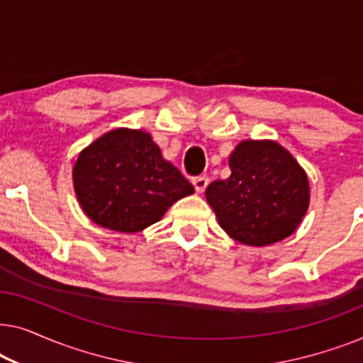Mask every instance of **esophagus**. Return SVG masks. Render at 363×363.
Here are the masks:
<instances>
[{
	"instance_id": "esophagus-1",
	"label": "esophagus",
	"mask_w": 363,
	"mask_h": 363,
	"mask_svg": "<svg viewBox=\"0 0 363 363\" xmlns=\"http://www.w3.org/2000/svg\"><path fill=\"white\" fill-rule=\"evenodd\" d=\"M193 186H195L196 193H203L205 191V188L208 186V177H196L195 180H193Z\"/></svg>"
}]
</instances>
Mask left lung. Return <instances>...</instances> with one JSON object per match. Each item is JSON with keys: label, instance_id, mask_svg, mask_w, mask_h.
<instances>
[{"label": "left lung", "instance_id": "8db88e82", "mask_svg": "<svg viewBox=\"0 0 363 363\" xmlns=\"http://www.w3.org/2000/svg\"><path fill=\"white\" fill-rule=\"evenodd\" d=\"M231 175L205 195L235 241L267 246L291 236L309 208V180L296 158L272 140H245L230 155Z\"/></svg>", "mask_w": 363, "mask_h": 363}]
</instances>
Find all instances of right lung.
<instances>
[{"instance_id": "obj_1", "label": "right lung", "mask_w": 363, "mask_h": 363, "mask_svg": "<svg viewBox=\"0 0 363 363\" xmlns=\"http://www.w3.org/2000/svg\"><path fill=\"white\" fill-rule=\"evenodd\" d=\"M79 205L99 226L137 233L160 221L183 196L195 193L162 157L150 133L116 128L79 153L72 168Z\"/></svg>"}]
</instances>
